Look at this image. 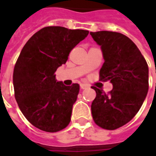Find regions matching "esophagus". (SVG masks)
<instances>
[{
  "instance_id": "1",
  "label": "esophagus",
  "mask_w": 156,
  "mask_h": 156,
  "mask_svg": "<svg viewBox=\"0 0 156 156\" xmlns=\"http://www.w3.org/2000/svg\"><path fill=\"white\" fill-rule=\"evenodd\" d=\"M80 88H81L82 89H86V88H89V86L87 84H84V83H82V84L80 85Z\"/></svg>"
}]
</instances>
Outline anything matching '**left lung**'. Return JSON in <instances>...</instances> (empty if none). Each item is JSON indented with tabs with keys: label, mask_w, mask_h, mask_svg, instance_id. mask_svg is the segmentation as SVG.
Instances as JSON below:
<instances>
[{
	"label": "left lung",
	"mask_w": 156,
	"mask_h": 156,
	"mask_svg": "<svg viewBox=\"0 0 156 156\" xmlns=\"http://www.w3.org/2000/svg\"><path fill=\"white\" fill-rule=\"evenodd\" d=\"M90 35L101 46L105 59L99 80L113 84L108 94L92 87L96 92L92 115L99 127L114 130L129 122L141 108L149 89V68L137 46L125 35L108 31Z\"/></svg>",
	"instance_id": "left-lung-1"
}]
</instances>
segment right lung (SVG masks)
Listing matches in <instances>:
<instances>
[{
    "mask_svg": "<svg viewBox=\"0 0 156 156\" xmlns=\"http://www.w3.org/2000/svg\"><path fill=\"white\" fill-rule=\"evenodd\" d=\"M88 34L86 30L46 27L29 39L19 55L13 72L15 98L26 119L41 130L54 133L70 123L79 84L57 82L55 72Z\"/></svg>",
    "mask_w": 156,
    "mask_h": 156,
    "instance_id": "add662e5",
    "label": "right lung"
}]
</instances>
